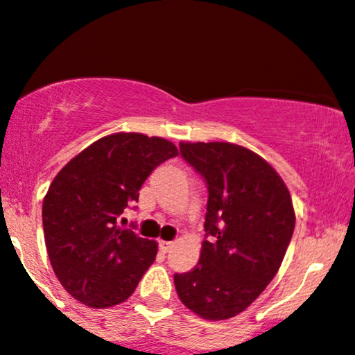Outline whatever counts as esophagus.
<instances>
[{
    "label": "esophagus",
    "instance_id": "1",
    "mask_svg": "<svg viewBox=\"0 0 355 355\" xmlns=\"http://www.w3.org/2000/svg\"><path fill=\"white\" fill-rule=\"evenodd\" d=\"M173 245H175L173 242H165V240H162V242H160V250L164 252V254H166V252L172 250Z\"/></svg>",
    "mask_w": 355,
    "mask_h": 355
}]
</instances>
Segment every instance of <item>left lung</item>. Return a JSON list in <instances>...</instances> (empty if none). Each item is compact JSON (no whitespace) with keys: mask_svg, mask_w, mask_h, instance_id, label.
<instances>
[{"mask_svg":"<svg viewBox=\"0 0 355 355\" xmlns=\"http://www.w3.org/2000/svg\"><path fill=\"white\" fill-rule=\"evenodd\" d=\"M180 152L209 187V240L193 270L175 274V288L202 319L225 320L245 311L279 272L294 234V205L280 175L245 146L182 141Z\"/></svg>","mask_w":355,"mask_h":355,"instance_id":"1","label":"left lung"}]
</instances>
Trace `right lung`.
Here are the masks:
<instances>
[{"label":"right lung","instance_id":"right-lung-1","mask_svg":"<svg viewBox=\"0 0 355 355\" xmlns=\"http://www.w3.org/2000/svg\"><path fill=\"white\" fill-rule=\"evenodd\" d=\"M172 141L144 133H112L60 170L43 200V230L53 272L81 304L125 302L155 262L158 243L120 229L116 220L155 166L177 157Z\"/></svg>","mask_w":355,"mask_h":355}]
</instances>
